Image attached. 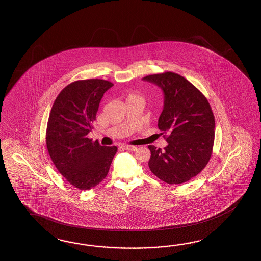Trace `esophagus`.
<instances>
[{
	"label": "esophagus",
	"mask_w": 261,
	"mask_h": 261,
	"mask_svg": "<svg viewBox=\"0 0 261 261\" xmlns=\"http://www.w3.org/2000/svg\"><path fill=\"white\" fill-rule=\"evenodd\" d=\"M122 147L124 149L128 150V151H135V150L137 149L136 146L129 145V144H123Z\"/></svg>",
	"instance_id": "obj_1"
}]
</instances>
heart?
Here are the masks:
<instances>
[{
    "instance_id": "heart-1",
    "label": "heart",
    "mask_w": 261,
    "mask_h": 261,
    "mask_svg": "<svg viewBox=\"0 0 261 261\" xmlns=\"http://www.w3.org/2000/svg\"><path fill=\"white\" fill-rule=\"evenodd\" d=\"M135 99H142L140 95L135 93V92H132L128 95L127 97V100H135Z\"/></svg>"
}]
</instances>
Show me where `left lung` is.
<instances>
[{
    "instance_id": "8db88e82",
    "label": "left lung",
    "mask_w": 261,
    "mask_h": 261,
    "mask_svg": "<svg viewBox=\"0 0 261 261\" xmlns=\"http://www.w3.org/2000/svg\"><path fill=\"white\" fill-rule=\"evenodd\" d=\"M143 80L158 85L164 107L158 127L169 144L164 149L148 145L150 171L170 185L188 182L210 161L215 141V117L205 96L180 74H151Z\"/></svg>"
}]
</instances>
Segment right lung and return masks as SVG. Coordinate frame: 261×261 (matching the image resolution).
Segmentation results:
<instances>
[{
	"mask_svg": "<svg viewBox=\"0 0 261 261\" xmlns=\"http://www.w3.org/2000/svg\"><path fill=\"white\" fill-rule=\"evenodd\" d=\"M114 84L103 79L77 80L56 98L47 122L45 143L57 170L81 190L94 188L106 177L117 146H101L88 138L100 100Z\"/></svg>",
	"mask_w": 261,
	"mask_h": 261,
	"instance_id": "obj_1",
	"label": "right lung"
}]
</instances>
